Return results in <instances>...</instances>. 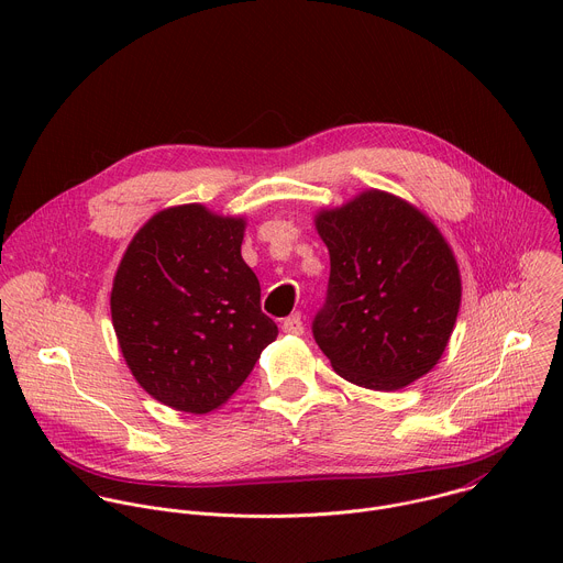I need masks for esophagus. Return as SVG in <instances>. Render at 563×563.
Listing matches in <instances>:
<instances>
[{"label": "esophagus", "instance_id": "34e87169", "mask_svg": "<svg viewBox=\"0 0 563 563\" xmlns=\"http://www.w3.org/2000/svg\"><path fill=\"white\" fill-rule=\"evenodd\" d=\"M283 332L285 334H294V336H300L305 332V325H302V318L300 313H291L283 320Z\"/></svg>", "mask_w": 563, "mask_h": 563}]
</instances>
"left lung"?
<instances>
[{
    "mask_svg": "<svg viewBox=\"0 0 563 563\" xmlns=\"http://www.w3.org/2000/svg\"><path fill=\"white\" fill-rule=\"evenodd\" d=\"M330 252L325 305L311 332L345 380L391 391L445 352L461 305L454 254L410 202L369 189L316 216Z\"/></svg>",
    "mask_w": 563,
    "mask_h": 563,
    "instance_id": "8db88e82",
    "label": "left lung"
}]
</instances>
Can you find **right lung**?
I'll return each mask as SVG.
<instances>
[{
	"label": "right lung",
	"instance_id": "1",
	"mask_svg": "<svg viewBox=\"0 0 563 563\" xmlns=\"http://www.w3.org/2000/svg\"><path fill=\"white\" fill-rule=\"evenodd\" d=\"M245 224L202 205L165 209L133 235L115 272L122 356L140 387L174 410L220 408L278 336L240 256Z\"/></svg>",
	"mask_w": 563,
	"mask_h": 563
}]
</instances>
